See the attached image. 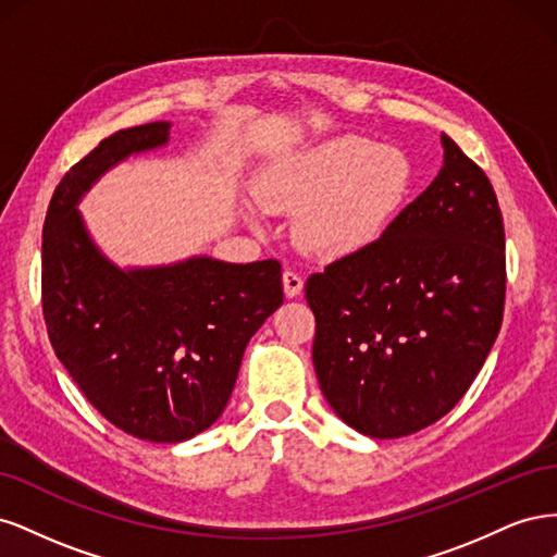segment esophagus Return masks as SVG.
<instances>
[{
    "label": "esophagus",
    "mask_w": 557,
    "mask_h": 557,
    "mask_svg": "<svg viewBox=\"0 0 557 557\" xmlns=\"http://www.w3.org/2000/svg\"><path fill=\"white\" fill-rule=\"evenodd\" d=\"M301 288H305V278H301V274L293 272V269H285L283 272V290L288 297H297L301 293Z\"/></svg>",
    "instance_id": "esophagus-1"
}]
</instances>
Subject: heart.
<instances>
[{"instance_id": "1", "label": "heart", "mask_w": 557, "mask_h": 557, "mask_svg": "<svg viewBox=\"0 0 557 557\" xmlns=\"http://www.w3.org/2000/svg\"><path fill=\"white\" fill-rule=\"evenodd\" d=\"M413 178L404 150L364 137H339L278 164L258 185L274 213L305 211L295 237L323 258L350 256L381 237Z\"/></svg>"}]
</instances>
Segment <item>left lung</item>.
Masks as SVG:
<instances>
[{
	"label": "left lung",
	"mask_w": 557,
	"mask_h": 557,
	"mask_svg": "<svg viewBox=\"0 0 557 557\" xmlns=\"http://www.w3.org/2000/svg\"><path fill=\"white\" fill-rule=\"evenodd\" d=\"M436 178L376 242L307 278L313 367L334 413L374 440L436 423L502 327L504 223L481 166L446 134Z\"/></svg>",
	"instance_id": "obj_1"
}]
</instances>
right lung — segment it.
<instances>
[{
    "mask_svg": "<svg viewBox=\"0 0 557 557\" xmlns=\"http://www.w3.org/2000/svg\"><path fill=\"white\" fill-rule=\"evenodd\" d=\"M166 139L170 123L121 129L62 176L44 223L41 307L58 360L92 407L132 436L176 444L223 413L283 285L278 260L121 272L95 248L76 201L109 166Z\"/></svg>",
    "mask_w": 557,
    "mask_h": 557,
    "instance_id": "1",
    "label": "right lung"
}]
</instances>
